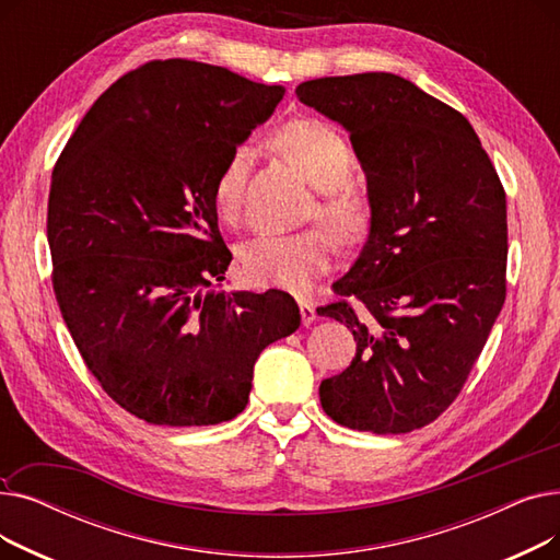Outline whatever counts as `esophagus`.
<instances>
[{
  "instance_id": "obj_1",
  "label": "esophagus",
  "mask_w": 560,
  "mask_h": 560,
  "mask_svg": "<svg viewBox=\"0 0 560 560\" xmlns=\"http://www.w3.org/2000/svg\"><path fill=\"white\" fill-rule=\"evenodd\" d=\"M300 304V313H302V322H304V325L308 327L311 325V322L317 317L315 315V306H313V302H308V300H300L298 302Z\"/></svg>"
}]
</instances>
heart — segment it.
Segmentation results:
<instances>
[{
  "mask_svg": "<svg viewBox=\"0 0 560 560\" xmlns=\"http://www.w3.org/2000/svg\"><path fill=\"white\" fill-rule=\"evenodd\" d=\"M272 144L285 161L295 165L317 190V201L308 215L325 222L342 243H361L370 229V203L351 186L357 159L347 140L319 120H292L279 127ZM252 165L249 147H233L213 182V203L222 220L233 222L241 213L243 192ZM336 243L327 231L311 229L300 233H262L252 238L243 252V272L252 285L306 292L331 270Z\"/></svg>",
  "mask_w": 560,
  "mask_h": 560,
  "instance_id": "obj_1",
  "label": "heart"
}]
</instances>
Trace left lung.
I'll list each match as a JSON object with an SVG mask.
<instances>
[{"mask_svg": "<svg viewBox=\"0 0 560 560\" xmlns=\"http://www.w3.org/2000/svg\"><path fill=\"white\" fill-rule=\"evenodd\" d=\"M302 104L349 131L368 179L370 235L317 313L354 334L357 357L319 384L349 429L408 433L458 397L506 300V192L452 106L390 72L322 77Z\"/></svg>", "mask_w": 560, "mask_h": 560, "instance_id": "1", "label": "left lung"}]
</instances>
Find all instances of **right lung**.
<instances>
[{"instance_id":"obj_1","label":"right lung","mask_w":560,"mask_h":560,"mask_svg":"<svg viewBox=\"0 0 560 560\" xmlns=\"http://www.w3.org/2000/svg\"><path fill=\"white\" fill-rule=\"evenodd\" d=\"M283 93L186 58L150 61L100 95L56 161L58 308L104 393L144 422L233 420L260 351L300 329L288 292L218 288L231 252L213 182Z\"/></svg>"}]
</instances>
